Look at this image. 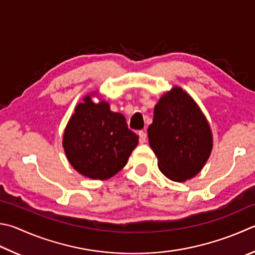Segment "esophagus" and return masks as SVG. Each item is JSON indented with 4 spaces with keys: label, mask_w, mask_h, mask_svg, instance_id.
<instances>
[{
    "label": "esophagus",
    "mask_w": 255,
    "mask_h": 255,
    "mask_svg": "<svg viewBox=\"0 0 255 255\" xmlns=\"http://www.w3.org/2000/svg\"><path fill=\"white\" fill-rule=\"evenodd\" d=\"M138 135H139V141H140V143H143V142L146 141L147 135H146V132H145V131H142V130L138 131Z\"/></svg>",
    "instance_id": "34e87169"
}]
</instances>
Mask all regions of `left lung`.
Wrapping results in <instances>:
<instances>
[{"label": "left lung", "instance_id": "left-lung-1", "mask_svg": "<svg viewBox=\"0 0 255 255\" xmlns=\"http://www.w3.org/2000/svg\"><path fill=\"white\" fill-rule=\"evenodd\" d=\"M148 139L166 177L184 182L203 168L212 150V132L201 109L180 88L155 106Z\"/></svg>", "mask_w": 255, "mask_h": 255}]
</instances>
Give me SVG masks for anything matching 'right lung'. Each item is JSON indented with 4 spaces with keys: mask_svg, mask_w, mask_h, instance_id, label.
<instances>
[{
    "mask_svg": "<svg viewBox=\"0 0 255 255\" xmlns=\"http://www.w3.org/2000/svg\"><path fill=\"white\" fill-rule=\"evenodd\" d=\"M83 101L77 106L64 131V151L80 174L94 179L109 178L127 164L139 136L107 103L94 104L90 96Z\"/></svg>",
    "mask_w": 255,
    "mask_h": 255,
    "instance_id": "right-lung-1",
    "label": "right lung"
}]
</instances>
